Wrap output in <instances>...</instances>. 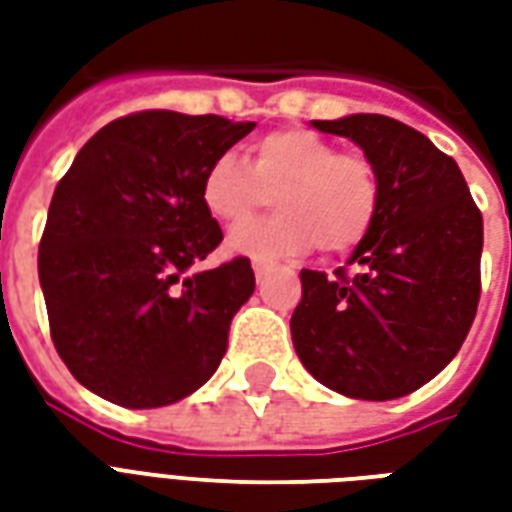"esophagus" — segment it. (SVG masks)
I'll list each match as a JSON object with an SVG mask.
<instances>
[{"instance_id":"obj_1","label":"esophagus","mask_w":512,"mask_h":512,"mask_svg":"<svg viewBox=\"0 0 512 512\" xmlns=\"http://www.w3.org/2000/svg\"><path fill=\"white\" fill-rule=\"evenodd\" d=\"M252 268H255V277L257 279H263L268 274V268H271V263H263V260H255L252 263Z\"/></svg>"}]
</instances>
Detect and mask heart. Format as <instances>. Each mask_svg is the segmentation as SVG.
<instances>
[{"label": "heart", "mask_w": 512, "mask_h": 512, "mask_svg": "<svg viewBox=\"0 0 512 512\" xmlns=\"http://www.w3.org/2000/svg\"><path fill=\"white\" fill-rule=\"evenodd\" d=\"M274 194L277 211L235 230L227 249L255 260L307 252L343 255L365 241L381 208L376 164L362 153L337 150L307 128H279L249 147L213 158L202 175V205L222 227L249 222Z\"/></svg>", "instance_id": "obj_1"}]
</instances>
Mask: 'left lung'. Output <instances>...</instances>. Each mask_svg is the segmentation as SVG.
I'll use <instances>...</instances> for the list:
<instances>
[{
    "instance_id": "left-lung-1",
    "label": "left lung",
    "mask_w": 512,
    "mask_h": 512,
    "mask_svg": "<svg viewBox=\"0 0 512 512\" xmlns=\"http://www.w3.org/2000/svg\"><path fill=\"white\" fill-rule=\"evenodd\" d=\"M312 126L365 150L378 169L381 208L351 255L354 274L301 271L293 345L334 392L395 400L439 376L472 329L483 213L458 164L406 123L348 115Z\"/></svg>"
}]
</instances>
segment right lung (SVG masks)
<instances>
[{
	"mask_svg": "<svg viewBox=\"0 0 512 512\" xmlns=\"http://www.w3.org/2000/svg\"><path fill=\"white\" fill-rule=\"evenodd\" d=\"M255 123L147 109L76 153L49 205L38 277L51 340L73 378L126 408L197 392L255 293L249 257L189 274L222 244L202 175Z\"/></svg>",
	"mask_w": 512,
	"mask_h": 512,
	"instance_id": "1",
	"label": "right lung"
}]
</instances>
